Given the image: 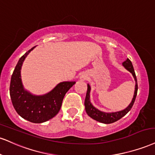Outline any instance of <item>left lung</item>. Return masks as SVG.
Masks as SVG:
<instances>
[{
    "label": "left lung",
    "mask_w": 155,
    "mask_h": 155,
    "mask_svg": "<svg viewBox=\"0 0 155 155\" xmlns=\"http://www.w3.org/2000/svg\"><path fill=\"white\" fill-rule=\"evenodd\" d=\"M123 66L126 68L128 71H129L133 75L134 79L136 81V86H135V92H134V95L133 97V100L129 105L128 106L126 109L124 110L115 112V113H105V112L100 111L99 110L97 109L92 105L90 102V100H89V92H90V86L89 84L87 85V94H86L85 101H84V105H85V110L87 113L88 114L89 117L94 119L99 122L102 123V124H109L114 123L115 121L120 120L121 118L126 115L127 113L131 110V109L133 107L134 102H135L136 97H137V91H138V84H137V76H136L135 71H134L133 65H132L131 61L129 59L127 58L126 61L123 63Z\"/></svg>",
    "instance_id": "1"
}]
</instances>
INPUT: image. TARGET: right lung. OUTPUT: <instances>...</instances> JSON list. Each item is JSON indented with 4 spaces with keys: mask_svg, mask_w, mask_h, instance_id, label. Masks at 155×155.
Wrapping results in <instances>:
<instances>
[{
    "mask_svg": "<svg viewBox=\"0 0 155 155\" xmlns=\"http://www.w3.org/2000/svg\"><path fill=\"white\" fill-rule=\"evenodd\" d=\"M35 47L18 60L12 76L10 96L14 109L22 118L35 124L45 122L55 116L61 109L66 93L75 81H64L51 92L42 96H35L24 90L21 80V68L24 59Z\"/></svg>",
    "mask_w": 155,
    "mask_h": 155,
    "instance_id": "1",
    "label": "right lung"
}]
</instances>
